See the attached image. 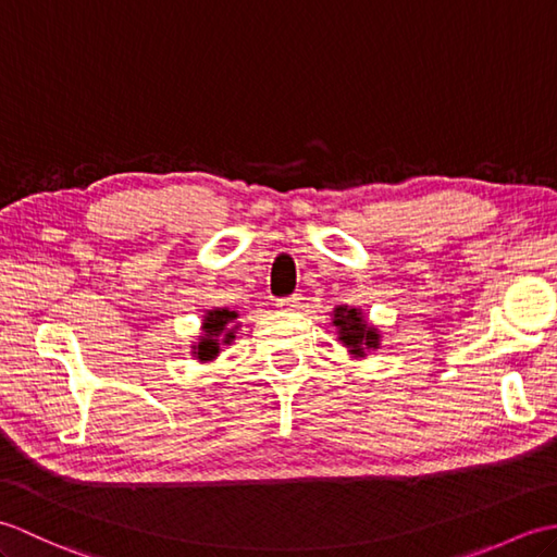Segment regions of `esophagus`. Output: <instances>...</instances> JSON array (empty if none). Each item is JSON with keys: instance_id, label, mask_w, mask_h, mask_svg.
<instances>
[{"instance_id": "obj_1", "label": "esophagus", "mask_w": 557, "mask_h": 557, "mask_svg": "<svg viewBox=\"0 0 557 557\" xmlns=\"http://www.w3.org/2000/svg\"><path fill=\"white\" fill-rule=\"evenodd\" d=\"M299 304H301V299L297 297V294H294V297L277 299V309L280 311H294V309H299Z\"/></svg>"}]
</instances>
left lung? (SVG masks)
<instances>
[{
  "label": "left lung",
  "instance_id": "8db88e82",
  "mask_svg": "<svg viewBox=\"0 0 557 557\" xmlns=\"http://www.w3.org/2000/svg\"><path fill=\"white\" fill-rule=\"evenodd\" d=\"M342 347H347L351 359H366L371 351L381 349V330H377L357 306H335L330 315Z\"/></svg>",
  "mask_w": 557,
  "mask_h": 557
}]
</instances>
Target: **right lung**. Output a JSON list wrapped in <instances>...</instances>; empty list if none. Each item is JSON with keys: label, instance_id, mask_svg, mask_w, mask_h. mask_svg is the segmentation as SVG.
Segmentation results:
<instances>
[{"label": "right lung", "instance_id": "add662e5", "mask_svg": "<svg viewBox=\"0 0 557 557\" xmlns=\"http://www.w3.org/2000/svg\"><path fill=\"white\" fill-rule=\"evenodd\" d=\"M239 311H232L227 306H215L203 313V323H200V333L196 342H191V357L198 363H212L224 347H230L236 339V330L242 323H236Z\"/></svg>", "mask_w": 557, "mask_h": 557}]
</instances>
